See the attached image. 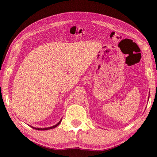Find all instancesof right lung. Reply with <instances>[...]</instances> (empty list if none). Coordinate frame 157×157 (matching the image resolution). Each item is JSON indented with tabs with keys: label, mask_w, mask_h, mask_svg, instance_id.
<instances>
[{
	"label": "right lung",
	"mask_w": 157,
	"mask_h": 157,
	"mask_svg": "<svg viewBox=\"0 0 157 157\" xmlns=\"http://www.w3.org/2000/svg\"><path fill=\"white\" fill-rule=\"evenodd\" d=\"M61 121H60L56 125H54V126H52V127H49V128H34V127H32V128L35 129H38V130H47V129H51L56 128V126H58V125L60 124V123H61Z\"/></svg>",
	"instance_id": "add662e5"
}]
</instances>
